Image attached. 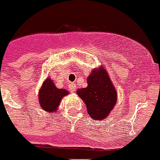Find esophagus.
<instances>
[{"mask_svg": "<svg viewBox=\"0 0 160 160\" xmlns=\"http://www.w3.org/2000/svg\"><path fill=\"white\" fill-rule=\"evenodd\" d=\"M69 88H70V90L71 92H74V91H75V89H76V85L74 84V83H70V86H69Z\"/></svg>", "mask_w": 160, "mask_h": 160, "instance_id": "34e87169", "label": "esophagus"}]
</instances>
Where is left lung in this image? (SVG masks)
Listing matches in <instances>:
<instances>
[{"label":"left lung","instance_id":"1","mask_svg":"<svg viewBox=\"0 0 160 160\" xmlns=\"http://www.w3.org/2000/svg\"><path fill=\"white\" fill-rule=\"evenodd\" d=\"M87 87L77 94L84 101L89 115L94 120L107 118L117 101V91L107 70L101 66L94 69L87 78Z\"/></svg>","mask_w":160,"mask_h":160}]
</instances>
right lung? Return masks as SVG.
I'll list each match as a JSON object with an SVG mask.
<instances>
[{"instance_id": "add662e5", "label": "right lung", "mask_w": 160, "mask_h": 160, "mask_svg": "<svg viewBox=\"0 0 160 160\" xmlns=\"http://www.w3.org/2000/svg\"><path fill=\"white\" fill-rule=\"evenodd\" d=\"M68 94V90L57 88L52 79L47 78L38 92L40 106L44 111L50 113L55 112L58 108L62 98Z\"/></svg>"}]
</instances>
